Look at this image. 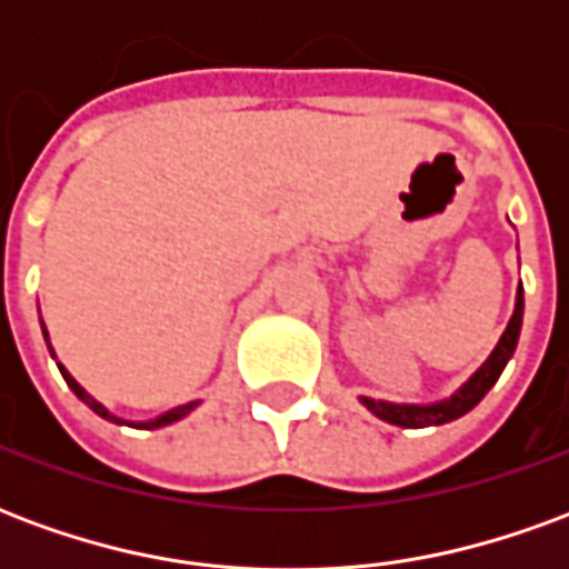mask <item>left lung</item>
<instances>
[{
  "mask_svg": "<svg viewBox=\"0 0 569 569\" xmlns=\"http://www.w3.org/2000/svg\"><path fill=\"white\" fill-rule=\"evenodd\" d=\"M521 320H525V289L518 286L515 292V310L509 317L506 332L500 335L497 347L490 350V357L472 371V378L460 383L448 399L439 402H387V399H371V396H359V402L369 408L375 418L387 420L393 427L406 429H423V427H441V423H451V420L463 418L466 411L488 396V390L497 383V378L506 369V362L512 359L515 347H518V335H521Z\"/></svg>",
  "mask_w": 569,
  "mask_h": 569,
  "instance_id": "obj_1",
  "label": "left lung"
}]
</instances>
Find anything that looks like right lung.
Returning <instances> with one entry per match:
<instances>
[{"mask_svg": "<svg viewBox=\"0 0 569 569\" xmlns=\"http://www.w3.org/2000/svg\"><path fill=\"white\" fill-rule=\"evenodd\" d=\"M42 332H44V341H48V350H51V357L57 359L54 347H51V338H48V329H44V322H42ZM57 366H60V362H57ZM60 375H63V381L69 383V390H72V393L79 396L81 402H84V406L91 408V411H97L100 418L112 420V423H128V427H137V429H161V427H170V423H176V420H182V418H186V415H191V411H194V408L200 406V399H194V402H186V406H176V408H170V411H163V415H158V418H149V420H124V418H118V415H112V411H109V408H106L103 402H97V399H93V396L88 393V390H84V387H81V383L76 381V378H72V375H69L67 369H63V366H60Z\"/></svg>", "mask_w": 569, "mask_h": 569, "instance_id": "1", "label": "right lung"}]
</instances>
